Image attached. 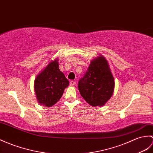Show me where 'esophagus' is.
I'll list each match as a JSON object with an SVG mask.
<instances>
[{"instance_id": "obj_1", "label": "esophagus", "mask_w": 153, "mask_h": 153, "mask_svg": "<svg viewBox=\"0 0 153 153\" xmlns=\"http://www.w3.org/2000/svg\"><path fill=\"white\" fill-rule=\"evenodd\" d=\"M70 84L71 86H74V85H76V81H73V80L70 81Z\"/></svg>"}]
</instances>
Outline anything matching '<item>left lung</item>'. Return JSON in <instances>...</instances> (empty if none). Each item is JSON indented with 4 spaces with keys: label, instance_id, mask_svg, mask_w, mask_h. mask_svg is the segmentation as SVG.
<instances>
[{
    "label": "left lung",
    "instance_id": "left-lung-1",
    "mask_svg": "<svg viewBox=\"0 0 153 153\" xmlns=\"http://www.w3.org/2000/svg\"><path fill=\"white\" fill-rule=\"evenodd\" d=\"M114 86V79L107 60L102 56L91 61L78 82L81 97L92 106L104 105L112 96Z\"/></svg>",
    "mask_w": 153,
    "mask_h": 153
}]
</instances>
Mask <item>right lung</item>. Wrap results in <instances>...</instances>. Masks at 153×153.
Segmentation results:
<instances>
[{
	"instance_id": "obj_1",
	"label": "right lung",
	"mask_w": 153,
	"mask_h": 153,
	"mask_svg": "<svg viewBox=\"0 0 153 153\" xmlns=\"http://www.w3.org/2000/svg\"><path fill=\"white\" fill-rule=\"evenodd\" d=\"M68 85V80L59 68L57 60L51 62L34 81V91L38 102L51 107L60 100Z\"/></svg>"
}]
</instances>
